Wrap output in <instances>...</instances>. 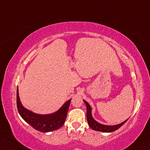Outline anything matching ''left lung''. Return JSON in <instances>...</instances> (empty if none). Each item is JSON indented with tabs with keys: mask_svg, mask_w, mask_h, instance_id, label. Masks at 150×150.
<instances>
[{
	"mask_svg": "<svg viewBox=\"0 0 150 150\" xmlns=\"http://www.w3.org/2000/svg\"><path fill=\"white\" fill-rule=\"evenodd\" d=\"M84 103H86V107H87V113H86V116H87V120L88 125L90 126L91 128H92L94 130L99 131V132H111L113 131L117 130L119 129L120 127H121L122 126L125 124V123L127 121V120H126L120 124L113 125V126H107V125H103L101 124H99V122L96 121L95 120L93 119L92 115H91V108L90 106V105L88 104V102L84 101Z\"/></svg>",
	"mask_w": 150,
	"mask_h": 150,
	"instance_id": "8db88e82",
	"label": "left lung"
}]
</instances>
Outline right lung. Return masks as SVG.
<instances>
[{
  "label": "right lung",
  "mask_w": 150,
  "mask_h": 150,
  "mask_svg": "<svg viewBox=\"0 0 150 150\" xmlns=\"http://www.w3.org/2000/svg\"><path fill=\"white\" fill-rule=\"evenodd\" d=\"M70 101L71 99L66 102L61 108L54 113L49 115L36 114L23 107L20 100L18 88H17L16 104L18 112L26 122L39 132H51L61 127L64 124Z\"/></svg>",
  "instance_id": "obj_1"
}]
</instances>
